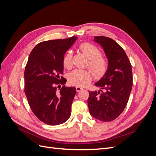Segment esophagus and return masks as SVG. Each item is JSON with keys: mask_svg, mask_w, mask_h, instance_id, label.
I'll return each instance as SVG.
<instances>
[{"mask_svg": "<svg viewBox=\"0 0 156 156\" xmlns=\"http://www.w3.org/2000/svg\"><path fill=\"white\" fill-rule=\"evenodd\" d=\"M83 90V88H81V87H76V90H77V92H80L81 90Z\"/></svg>", "mask_w": 156, "mask_h": 156, "instance_id": "1", "label": "esophagus"}]
</instances>
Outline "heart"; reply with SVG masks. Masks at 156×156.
Masks as SVG:
<instances>
[{
  "label": "heart",
  "instance_id": "heart-1",
  "mask_svg": "<svg viewBox=\"0 0 156 156\" xmlns=\"http://www.w3.org/2000/svg\"><path fill=\"white\" fill-rule=\"evenodd\" d=\"M79 49L89 59L88 66L96 77H102L107 73L108 69V62L106 58L101 56L100 49L93 44L84 42L79 45ZM73 54L68 51L62 58L64 68L70 69L72 66ZM92 75L88 70L75 69L68 75L69 84L77 87H83L90 81Z\"/></svg>",
  "mask_w": 156,
  "mask_h": 156
}]
</instances>
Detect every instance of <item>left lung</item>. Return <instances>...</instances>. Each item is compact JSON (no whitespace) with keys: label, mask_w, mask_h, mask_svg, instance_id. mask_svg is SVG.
<instances>
[{"label":"left lung","mask_w":156,"mask_h":156,"mask_svg":"<svg viewBox=\"0 0 156 156\" xmlns=\"http://www.w3.org/2000/svg\"><path fill=\"white\" fill-rule=\"evenodd\" d=\"M94 41L104 49L108 69L95 85L100 92L89 91L90 114L103 122L115 120L124 111L133 86L131 64L124 50L116 42L105 36H95Z\"/></svg>","instance_id":"1"}]
</instances>
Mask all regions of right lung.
<instances>
[{
    "label": "right lung",
    "mask_w": 156,
    "mask_h": 156,
    "mask_svg": "<svg viewBox=\"0 0 156 156\" xmlns=\"http://www.w3.org/2000/svg\"><path fill=\"white\" fill-rule=\"evenodd\" d=\"M76 36L41 41L32 49L25 69V93L32 111L44 123H64L71 115L76 88L66 87L62 58ZM62 87H61V85Z\"/></svg>",
    "instance_id": "obj_1"
}]
</instances>
